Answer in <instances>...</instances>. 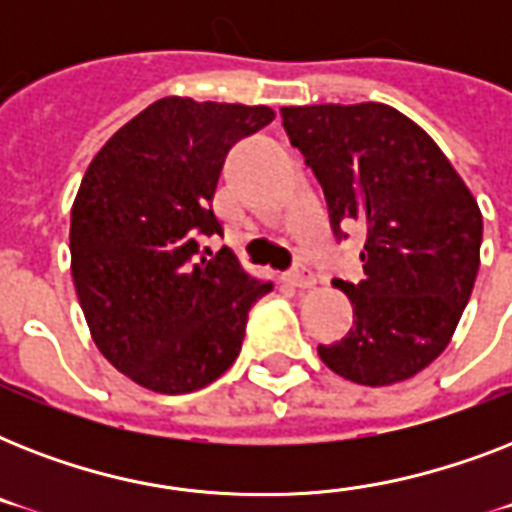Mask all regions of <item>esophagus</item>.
<instances>
[{
  "mask_svg": "<svg viewBox=\"0 0 512 512\" xmlns=\"http://www.w3.org/2000/svg\"><path fill=\"white\" fill-rule=\"evenodd\" d=\"M287 281L297 289L316 287V276H313L311 268H305V265H297V268H292V271H289V276H287Z\"/></svg>",
  "mask_w": 512,
  "mask_h": 512,
  "instance_id": "34e87169",
  "label": "esophagus"
}]
</instances>
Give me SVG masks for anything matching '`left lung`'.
<instances>
[{
  "label": "left lung",
  "mask_w": 512,
  "mask_h": 512,
  "mask_svg": "<svg viewBox=\"0 0 512 512\" xmlns=\"http://www.w3.org/2000/svg\"><path fill=\"white\" fill-rule=\"evenodd\" d=\"M284 130L319 177L337 239L364 225V279L337 281L348 337L321 361L358 385L409 380L452 340L481 265L476 196L436 140L385 103L284 106Z\"/></svg>",
  "instance_id": "left-lung-1"
}]
</instances>
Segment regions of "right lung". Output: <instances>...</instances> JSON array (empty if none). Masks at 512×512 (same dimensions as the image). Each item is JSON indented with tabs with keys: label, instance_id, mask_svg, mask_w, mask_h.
Returning <instances> with one entry per match:
<instances>
[{
	"label": "right lung",
	"instance_id": "1",
	"mask_svg": "<svg viewBox=\"0 0 512 512\" xmlns=\"http://www.w3.org/2000/svg\"><path fill=\"white\" fill-rule=\"evenodd\" d=\"M273 108L162 98L116 130L71 207V273L98 350L140 388L177 396L236 361L249 308L273 289L231 249L199 255L225 154Z\"/></svg>",
	"mask_w": 512,
	"mask_h": 512
}]
</instances>
